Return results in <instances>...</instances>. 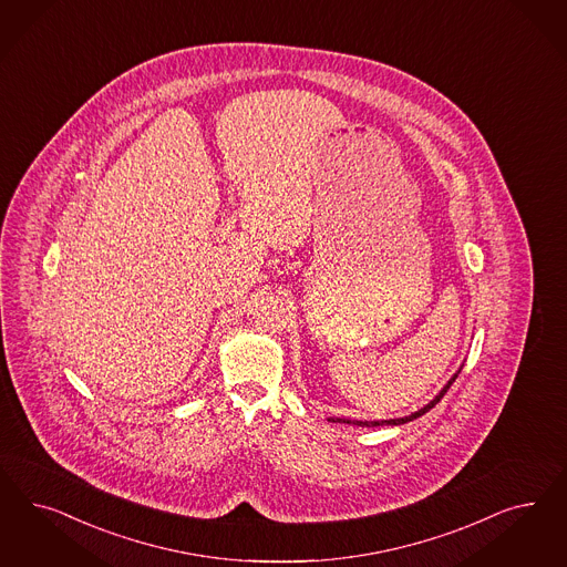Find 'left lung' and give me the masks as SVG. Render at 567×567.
Returning a JSON list of instances; mask_svg holds the SVG:
<instances>
[{
    "label": "left lung",
    "instance_id": "left-lung-1",
    "mask_svg": "<svg viewBox=\"0 0 567 567\" xmlns=\"http://www.w3.org/2000/svg\"><path fill=\"white\" fill-rule=\"evenodd\" d=\"M461 373V369H458L457 373L449 380V384L444 385L442 390H440L439 394H436V399L434 401L427 402L423 409H420V411H415V413H411L409 417H401V420H384V421H348V420H333V417H329V421H338V423H354V425H361V427H375V425H402V423H406V421H413L417 420V417H421L423 413H427L432 406H436L439 404L440 399L446 394V390L453 385V382L457 380V375Z\"/></svg>",
    "mask_w": 567,
    "mask_h": 567
}]
</instances>
